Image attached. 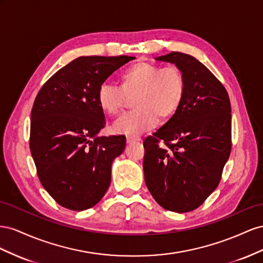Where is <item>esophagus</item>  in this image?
I'll list each match as a JSON object with an SVG mask.
<instances>
[{
	"label": "esophagus",
	"instance_id": "1",
	"mask_svg": "<svg viewBox=\"0 0 263 263\" xmlns=\"http://www.w3.org/2000/svg\"><path fill=\"white\" fill-rule=\"evenodd\" d=\"M139 141H141V139L139 137H127L126 138L127 143H134V142H139Z\"/></svg>",
	"mask_w": 263,
	"mask_h": 263
}]
</instances>
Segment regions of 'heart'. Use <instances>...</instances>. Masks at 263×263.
Segmentation results:
<instances>
[{
  "label": "heart",
  "mask_w": 263,
  "mask_h": 263,
  "mask_svg": "<svg viewBox=\"0 0 263 263\" xmlns=\"http://www.w3.org/2000/svg\"><path fill=\"white\" fill-rule=\"evenodd\" d=\"M121 82L123 90L103 82L97 99L107 115L117 116L124 107L126 95L137 93V109L121 116L114 124V131L124 136H137L151 129L157 117L171 118L181 106L186 90L184 73L176 66L161 68L154 64L139 63L122 73Z\"/></svg>",
  "instance_id": "obj_1"
}]
</instances>
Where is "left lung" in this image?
<instances>
[{
	"mask_svg": "<svg viewBox=\"0 0 263 263\" xmlns=\"http://www.w3.org/2000/svg\"><path fill=\"white\" fill-rule=\"evenodd\" d=\"M155 59L178 67L186 90L178 110L143 142L145 184L164 209L192 212L218 186L229 159L230 100L221 82L195 57L172 51Z\"/></svg>",
	"mask_w": 263,
	"mask_h": 263,
	"instance_id": "8db88e82",
	"label": "left lung"
}]
</instances>
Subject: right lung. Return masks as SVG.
Instances as JSON below:
<instances>
[{
    "label": "right lung",
    "mask_w": 263,
    "mask_h": 263,
    "mask_svg": "<svg viewBox=\"0 0 263 263\" xmlns=\"http://www.w3.org/2000/svg\"><path fill=\"white\" fill-rule=\"evenodd\" d=\"M132 56H81L59 69L37 93L29 148L37 175L59 205L81 212L98 204L125 137H98L106 124L99 87Z\"/></svg>",
    "instance_id": "right-lung-1"
}]
</instances>
